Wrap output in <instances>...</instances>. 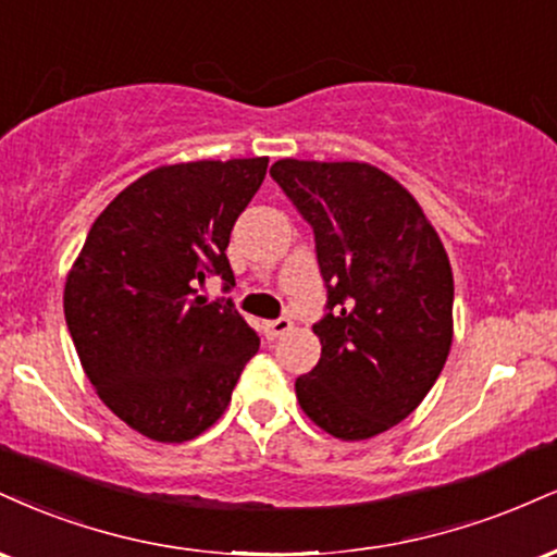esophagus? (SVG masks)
Segmentation results:
<instances>
[{"label": "esophagus", "mask_w": 557, "mask_h": 557, "mask_svg": "<svg viewBox=\"0 0 557 557\" xmlns=\"http://www.w3.org/2000/svg\"><path fill=\"white\" fill-rule=\"evenodd\" d=\"M293 330V321L287 319V317H280V319H274V321H267L264 324V334L270 339H277V337H283V334H287Z\"/></svg>", "instance_id": "1"}]
</instances>
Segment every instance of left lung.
<instances>
[{"instance_id":"left-lung-1","label":"left lung","mask_w":557,"mask_h":557,"mask_svg":"<svg viewBox=\"0 0 557 557\" xmlns=\"http://www.w3.org/2000/svg\"><path fill=\"white\" fill-rule=\"evenodd\" d=\"M270 176L313 227L326 287L321 358L296 379L298 401L334 438H373L425 399L448 358L444 244L412 194L368 163L285 158Z\"/></svg>"}]
</instances>
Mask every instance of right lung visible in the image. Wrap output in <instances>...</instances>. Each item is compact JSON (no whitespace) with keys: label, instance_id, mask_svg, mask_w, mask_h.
Segmentation results:
<instances>
[{"label":"right lung","instance_id":"add662e5","mask_svg":"<svg viewBox=\"0 0 557 557\" xmlns=\"http://www.w3.org/2000/svg\"><path fill=\"white\" fill-rule=\"evenodd\" d=\"M267 158L197 160L145 173L98 214L64 285L79 363L106 407L152 441L207 431L259 350L231 298L207 300L210 277L236 285L225 257Z\"/></svg>","mask_w":557,"mask_h":557}]
</instances>
